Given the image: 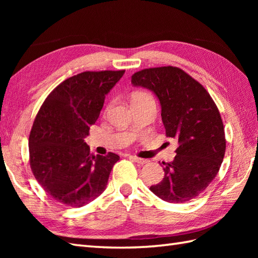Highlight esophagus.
Masks as SVG:
<instances>
[{
  "label": "esophagus",
  "instance_id": "obj_1",
  "mask_svg": "<svg viewBox=\"0 0 258 258\" xmlns=\"http://www.w3.org/2000/svg\"><path fill=\"white\" fill-rule=\"evenodd\" d=\"M132 158H133V161L135 163L139 164V165H145L146 163H149V161L145 160V158H141V157H138V156H133Z\"/></svg>",
  "mask_w": 258,
  "mask_h": 258
}]
</instances>
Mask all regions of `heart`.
<instances>
[{"label": "heart", "mask_w": 258, "mask_h": 258, "mask_svg": "<svg viewBox=\"0 0 258 258\" xmlns=\"http://www.w3.org/2000/svg\"><path fill=\"white\" fill-rule=\"evenodd\" d=\"M152 96L146 92H142V91H138L132 93L131 95V102L133 101H140V100H144V98H151Z\"/></svg>", "instance_id": "b5f03b06"}]
</instances>
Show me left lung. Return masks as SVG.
I'll return each mask as SVG.
<instances>
[{
    "label": "left lung",
    "mask_w": 258,
    "mask_h": 258,
    "mask_svg": "<svg viewBox=\"0 0 258 258\" xmlns=\"http://www.w3.org/2000/svg\"><path fill=\"white\" fill-rule=\"evenodd\" d=\"M132 84L155 93L166 135L179 144L174 161L164 163L163 180L150 189L168 203L195 199L215 178L225 155V132L215 102L200 82L175 67L139 71Z\"/></svg>",
    "instance_id": "1"
}]
</instances>
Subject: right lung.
Segmentation results:
<instances>
[{
    "label": "right lung",
    "mask_w": 258,
    "mask_h": 258,
    "mask_svg": "<svg viewBox=\"0 0 258 258\" xmlns=\"http://www.w3.org/2000/svg\"><path fill=\"white\" fill-rule=\"evenodd\" d=\"M125 70L74 75L43 102L33 123L29 152L36 180L53 200L81 207L100 196L119 156L94 155L84 142L96 122L105 95Z\"/></svg>",
    "instance_id": "1"
}]
</instances>
